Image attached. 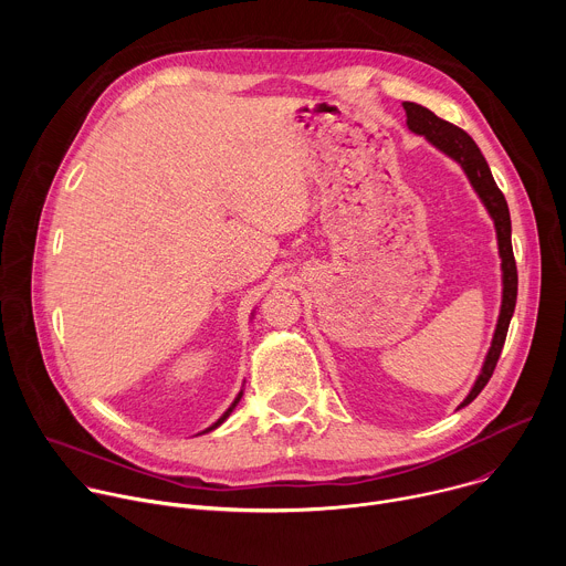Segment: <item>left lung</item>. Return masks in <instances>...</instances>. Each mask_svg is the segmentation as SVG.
<instances>
[{"mask_svg":"<svg viewBox=\"0 0 566 566\" xmlns=\"http://www.w3.org/2000/svg\"><path fill=\"white\" fill-rule=\"evenodd\" d=\"M402 109H406L408 127L415 134L423 136L439 151L448 154L452 160H457V164L461 166L470 186L479 195L481 203L486 206L489 214L493 217L495 230H497V244H500V258H502V282H504L502 311H500L497 329H495L489 356H486V360H483L481 374L474 380V387L470 389V394L463 398V402L459 406V408H465L468 402H472L479 396V391L486 387V382L491 380V376L497 367V360H500L506 334H509L511 317H513V311H515V302H517V266H515L513 244H511V212H509V203H506L502 190L497 188V184L491 175L486 158H483L476 143L461 127L434 116L430 109H426L417 103H402Z\"/></svg>","mask_w":566,"mask_h":566,"instance_id":"1","label":"left lung"}]
</instances>
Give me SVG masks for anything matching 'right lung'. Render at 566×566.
<instances>
[{
    "label": "right lung",
    "mask_w": 566,
    "mask_h": 566,
    "mask_svg": "<svg viewBox=\"0 0 566 566\" xmlns=\"http://www.w3.org/2000/svg\"><path fill=\"white\" fill-rule=\"evenodd\" d=\"M241 394H244V391H239V394H237V398H234V400H232V406H230V408H228V410H226V412H223V415H221V417H219V419H217V423H212V426H210V428H208V430H203V432H210V430H214V428H219V426H221V423H223V421H226V419H228V417H230V412H232V410H234V408H237V402H239V398H241Z\"/></svg>",
    "instance_id": "right-lung-1"
}]
</instances>
